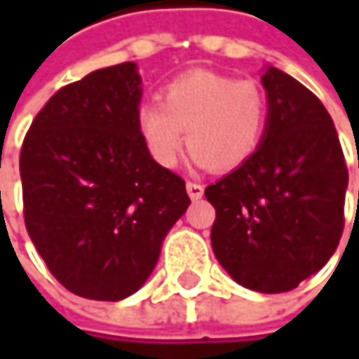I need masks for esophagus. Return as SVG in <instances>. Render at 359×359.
<instances>
[{
    "label": "esophagus",
    "instance_id": "esophagus-1",
    "mask_svg": "<svg viewBox=\"0 0 359 359\" xmlns=\"http://www.w3.org/2000/svg\"><path fill=\"white\" fill-rule=\"evenodd\" d=\"M187 193H189L191 199H201L203 197V184L195 182V180H189L187 182Z\"/></svg>",
    "mask_w": 359,
    "mask_h": 359
}]
</instances>
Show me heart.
I'll return each instance as SVG.
<instances>
[{"label": "heart", "mask_w": 359, "mask_h": 359, "mask_svg": "<svg viewBox=\"0 0 359 359\" xmlns=\"http://www.w3.org/2000/svg\"><path fill=\"white\" fill-rule=\"evenodd\" d=\"M160 102L137 111V133L147 156L175 168L182 130L197 166L235 170L257 151L268 122V95L253 79H233L212 70H191L160 91Z\"/></svg>", "instance_id": "heart-1"}]
</instances>
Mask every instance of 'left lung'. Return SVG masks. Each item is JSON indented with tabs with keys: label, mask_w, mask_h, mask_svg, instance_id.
<instances>
[{
	"label": "left lung",
	"mask_w": 359,
	"mask_h": 359,
	"mask_svg": "<svg viewBox=\"0 0 359 359\" xmlns=\"http://www.w3.org/2000/svg\"><path fill=\"white\" fill-rule=\"evenodd\" d=\"M264 139L250 160L205 187L212 250L243 287L283 293L318 272L345 224L347 166L323 102L278 68L262 76Z\"/></svg>",
	"instance_id": "8db88e82"
}]
</instances>
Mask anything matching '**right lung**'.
Instances as JSON below:
<instances>
[{
    "label": "right lung",
    "mask_w": 359,
    "mask_h": 359,
    "mask_svg": "<svg viewBox=\"0 0 359 359\" xmlns=\"http://www.w3.org/2000/svg\"><path fill=\"white\" fill-rule=\"evenodd\" d=\"M141 93L137 64L95 70L49 97L20 149L29 237L49 272L87 299L141 289L191 203L184 180L143 147Z\"/></svg>",
    "instance_id": "add662e5"
}]
</instances>
